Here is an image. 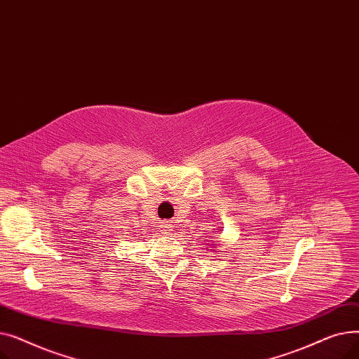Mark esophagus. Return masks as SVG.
Masks as SVG:
<instances>
[{
	"label": "esophagus",
	"mask_w": 359,
	"mask_h": 359,
	"mask_svg": "<svg viewBox=\"0 0 359 359\" xmlns=\"http://www.w3.org/2000/svg\"><path fill=\"white\" fill-rule=\"evenodd\" d=\"M163 231H164L167 236H168L170 233H172V231H173V230H172V224H164V225H163Z\"/></svg>",
	"instance_id": "obj_1"
}]
</instances>
